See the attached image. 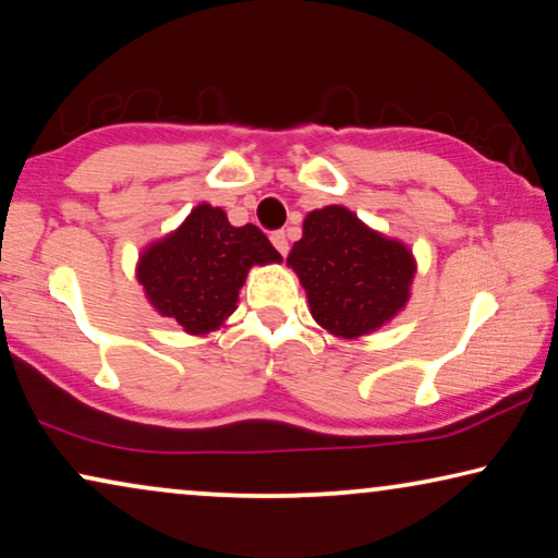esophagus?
Segmentation results:
<instances>
[{
	"label": "esophagus",
	"instance_id": "34e87169",
	"mask_svg": "<svg viewBox=\"0 0 558 558\" xmlns=\"http://www.w3.org/2000/svg\"><path fill=\"white\" fill-rule=\"evenodd\" d=\"M271 243H274V248H277L281 256H287L289 241H287V233H284V231H274V233H271Z\"/></svg>",
	"mask_w": 558,
	"mask_h": 558
}]
</instances>
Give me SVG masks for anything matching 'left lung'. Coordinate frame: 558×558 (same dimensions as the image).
Instances as JSON below:
<instances>
[{"label":"left lung","instance_id":"1","mask_svg":"<svg viewBox=\"0 0 558 558\" xmlns=\"http://www.w3.org/2000/svg\"><path fill=\"white\" fill-rule=\"evenodd\" d=\"M287 266L300 277L315 323L345 340L399 317L416 277L414 251L363 223L345 205L307 213Z\"/></svg>","mask_w":558,"mask_h":558}]
</instances>
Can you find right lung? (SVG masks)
Returning a JSON list of instances; mask_svg holds the SVG:
<instances>
[{
    "instance_id": "add662e5",
    "label": "right lung",
    "mask_w": 558,
    "mask_h": 558,
    "mask_svg": "<svg viewBox=\"0 0 558 558\" xmlns=\"http://www.w3.org/2000/svg\"><path fill=\"white\" fill-rule=\"evenodd\" d=\"M269 264H281V254L256 226L235 228L223 208L201 203L174 231L142 248L136 279L155 312L208 338L239 307L248 271Z\"/></svg>"
}]
</instances>
